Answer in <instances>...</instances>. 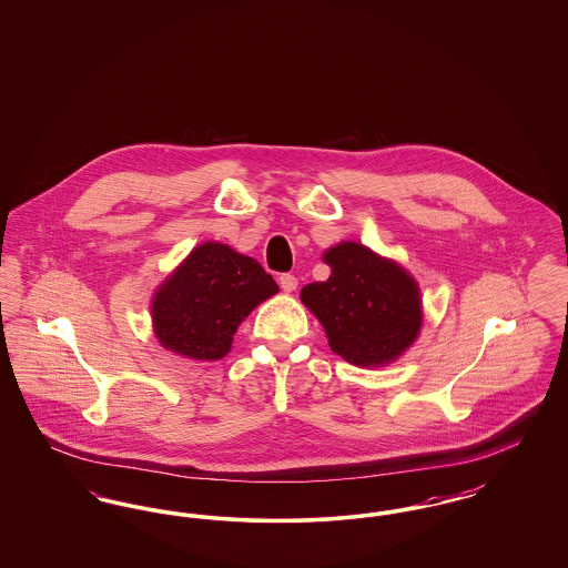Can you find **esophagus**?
Listing matches in <instances>:
<instances>
[{
  "mask_svg": "<svg viewBox=\"0 0 568 568\" xmlns=\"http://www.w3.org/2000/svg\"><path fill=\"white\" fill-rule=\"evenodd\" d=\"M278 285H281V290H283V292H287V294H290V292H294V290H296L297 278L294 274L285 272V274H281V276H278Z\"/></svg>",
  "mask_w": 568,
  "mask_h": 568,
  "instance_id": "1",
  "label": "esophagus"
}]
</instances>
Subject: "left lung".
Here are the masks:
<instances>
[{
  "label": "left lung",
  "mask_w": 568,
  "mask_h": 568,
  "mask_svg": "<svg viewBox=\"0 0 568 568\" xmlns=\"http://www.w3.org/2000/svg\"><path fill=\"white\" fill-rule=\"evenodd\" d=\"M324 262L329 278L304 285L300 297L324 325L332 352L355 366L396 359L422 325L417 283L362 244H336Z\"/></svg>",
  "instance_id": "1"
}]
</instances>
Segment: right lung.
Listing matches in <instances>:
<instances>
[{"label":"right lung","mask_w":568,"mask_h":568,"mask_svg":"<svg viewBox=\"0 0 568 568\" xmlns=\"http://www.w3.org/2000/svg\"><path fill=\"white\" fill-rule=\"evenodd\" d=\"M278 285L253 257L227 244H200L153 297L155 334L165 349L219 359L244 317Z\"/></svg>","instance_id":"add662e5"}]
</instances>
